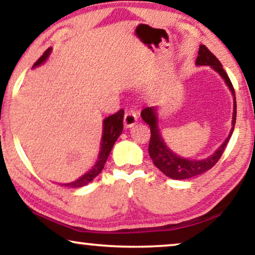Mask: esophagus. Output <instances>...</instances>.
I'll list each match as a JSON object with an SVG mask.
<instances>
[{"mask_svg": "<svg viewBox=\"0 0 255 255\" xmlns=\"http://www.w3.org/2000/svg\"><path fill=\"white\" fill-rule=\"evenodd\" d=\"M136 121H137V114L135 112H132V111H128V112L125 113V117H124L125 127L127 128L132 127L136 124Z\"/></svg>", "mask_w": 255, "mask_h": 255, "instance_id": "1", "label": "esophagus"}]
</instances>
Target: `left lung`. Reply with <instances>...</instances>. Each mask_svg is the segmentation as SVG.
<instances>
[{"mask_svg":"<svg viewBox=\"0 0 255 255\" xmlns=\"http://www.w3.org/2000/svg\"><path fill=\"white\" fill-rule=\"evenodd\" d=\"M196 64L198 66H210L215 71H217L221 75L222 78L225 81V83L230 89L234 96V116H232V128L227 139L223 142L220 148L214 152V155L204 158L202 160H192L184 158L175 155L173 151H171L165 144L164 139L160 135L158 124H157V110L155 106L145 107L142 110L141 117L142 119L149 125L151 136H150L149 142V155L151 157L153 164L157 168H159L163 173L168 178L175 179V180H181V179H188L195 175L202 174L204 172L210 170L211 167L220 160L221 156L223 155L225 146H227L229 139H230L232 132H234L235 125H236V117H237V103H236V92L232 85L230 78L228 74L223 69V66L218 61V59L204 45L200 46L199 55L196 59Z\"/></svg>","mask_w":255,"mask_h":255,"instance_id":"obj_1","label":"left lung"}]
</instances>
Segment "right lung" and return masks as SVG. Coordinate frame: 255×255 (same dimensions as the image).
Here are the masks:
<instances>
[{
    "mask_svg": "<svg viewBox=\"0 0 255 255\" xmlns=\"http://www.w3.org/2000/svg\"><path fill=\"white\" fill-rule=\"evenodd\" d=\"M52 48H48L44 54H42L37 62L33 64V67H38L45 62L46 60L48 59L49 54H51ZM124 129V110H120L119 112L116 114H112V116L107 117L105 120L103 121V136H102V143H100V151L98 155V159H97L96 164L93 165L92 168L88 173L82 175L81 178H78L77 180L73 182H69V184H63V186H68V187L71 188H78L82 187V186L88 185L89 182L92 181L97 175H98L100 172L103 171L104 165H105L107 158H109V155L112 150L114 143L118 139V137L121 135Z\"/></svg>",
    "mask_w": 255,
    "mask_h": 255,
    "instance_id": "1",
    "label": "right lung"
}]
</instances>
